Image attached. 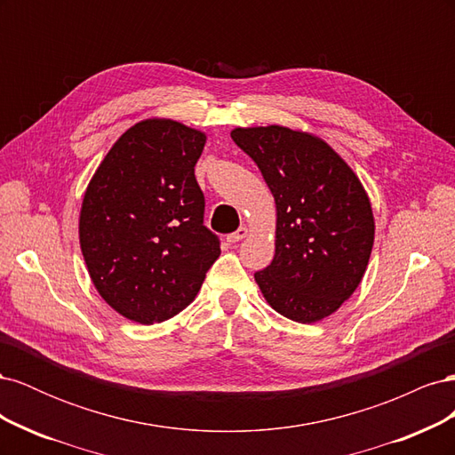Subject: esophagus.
<instances>
[{"label": "esophagus", "instance_id": "esophagus-1", "mask_svg": "<svg viewBox=\"0 0 455 455\" xmlns=\"http://www.w3.org/2000/svg\"><path fill=\"white\" fill-rule=\"evenodd\" d=\"M246 235H249V228L241 226L235 233H231V235H228V243H239V241H243Z\"/></svg>", "mask_w": 455, "mask_h": 455}]
</instances>
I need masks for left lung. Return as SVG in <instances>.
I'll return each mask as SVG.
<instances>
[{
  "label": "left lung",
  "instance_id": "1",
  "mask_svg": "<svg viewBox=\"0 0 455 455\" xmlns=\"http://www.w3.org/2000/svg\"><path fill=\"white\" fill-rule=\"evenodd\" d=\"M277 206L275 256L254 279L283 316L311 324L361 284L374 246V214L349 164L319 136L281 125L237 127Z\"/></svg>",
  "mask_w": 455,
  "mask_h": 455
}]
</instances>
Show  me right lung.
I'll list each match as a JSON object with an SVG mask.
<instances>
[{"label":"right lung","mask_w":455,"mask_h":455,"mask_svg":"<svg viewBox=\"0 0 455 455\" xmlns=\"http://www.w3.org/2000/svg\"><path fill=\"white\" fill-rule=\"evenodd\" d=\"M204 142L178 121L144 119L119 136L87 186L81 252L96 291L129 321L163 323L186 309L220 256L196 180Z\"/></svg>","instance_id":"add662e5"}]
</instances>
